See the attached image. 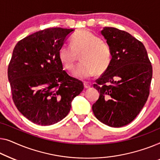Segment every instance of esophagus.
Instances as JSON below:
<instances>
[{
  "label": "esophagus",
  "instance_id": "esophagus-1",
  "mask_svg": "<svg viewBox=\"0 0 160 160\" xmlns=\"http://www.w3.org/2000/svg\"><path fill=\"white\" fill-rule=\"evenodd\" d=\"M91 84L90 83H88V82H84V87L85 88H89L90 87H91Z\"/></svg>",
  "mask_w": 160,
  "mask_h": 160
}]
</instances>
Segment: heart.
I'll return each instance as SVG.
<instances>
[{"instance_id":"heart-1","label":"heart","mask_w":160,"mask_h":160,"mask_svg":"<svg viewBox=\"0 0 160 160\" xmlns=\"http://www.w3.org/2000/svg\"><path fill=\"white\" fill-rule=\"evenodd\" d=\"M80 64L75 71V76L81 80L91 78L98 72L102 73L109 68L112 62L111 47L100 37L90 31L82 30L71 37L70 45H63L58 50V58L67 70L72 71L78 55Z\"/></svg>"}]
</instances>
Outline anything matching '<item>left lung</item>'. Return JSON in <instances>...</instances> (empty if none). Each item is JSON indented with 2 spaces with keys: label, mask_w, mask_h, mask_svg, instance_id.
Here are the masks:
<instances>
[{
  "label": "left lung",
  "mask_w": 160,
  "mask_h": 160,
  "mask_svg": "<svg viewBox=\"0 0 160 160\" xmlns=\"http://www.w3.org/2000/svg\"><path fill=\"white\" fill-rule=\"evenodd\" d=\"M101 32L111 47L112 58L93 85L100 94L92 109L103 124L120 128L131 122L147 102L152 67L143 44L133 36L109 27Z\"/></svg>",
  "instance_id": "left-lung-1"
}]
</instances>
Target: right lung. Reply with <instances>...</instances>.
Returning <instances> with one entry per match:
<instances>
[{"instance_id":"obj_1","label":"right lung","mask_w":160,"mask_h":160,"mask_svg":"<svg viewBox=\"0 0 160 160\" xmlns=\"http://www.w3.org/2000/svg\"><path fill=\"white\" fill-rule=\"evenodd\" d=\"M74 30L53 28L19 40L8 64L13 103L27 119L40 125L57 123L68 114L82 81L63 70L58 50Z\"/></svg>"}]
</instances>
